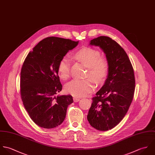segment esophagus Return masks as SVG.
Returning <instances> with one entry per match:
<instances>
[{
  "instance_id": "34e87169",
  "label": "esophagus",
  "mask_w": 155,
  "mask_h": 155,
  "mask_svg": "<svg viewBox=\"0 0 155 155\" xmlns=\"http://www.w3.org/2000/svg\"><path fill=\"white\" fill-rule=\"evenodd\" d=\"M73 99H74V101L75 102H78V101H80V99L78 98V97H74Z\"/></svg>"
}]
</instances>
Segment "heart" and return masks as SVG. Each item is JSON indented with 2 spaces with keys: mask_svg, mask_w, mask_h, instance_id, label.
<instances>
[{
  "mask_svg": "<svg viewBox=\"0 0 155 155\" xmlns=\"http://www.w3.org/2000/svg\"><path fill=\"white\" fill-rule=\"evenodd\" d=\"M73 58L88 67L87 77H91L99 84L104 81L109 71L108 59L101 56V52L95 48L83 47L73 54ZM58 74L63 80H67L71 75V65L69 61L63 58L58 64ZM95 88L93 81L90 78L84 80H74L65 87V91L74 96L82 97L92 93Z\"/></svg>",
  "mask_w": 155,
  "mask_h": 155,
  "instance_id": "obj_1",
  "label": "heart"
}]
</instances>
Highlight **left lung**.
Instances as JSON below:
<instances>
[{
	"label": "left lung",
	"instance_id": "8db88e82",
	"mask_svg": "<svg viewBox=\"0 0 155 155\" xmlns=\"http://www.w3.org/2000/svg\"><path fill=\"white\" fill-rule=\"evenodd\" d=\"M90 44L103 50L109 71L105 84L92 98L87 118L93 127L106 131L119 124L129 110L135 92L134 72L124 48L111 38L101 36Z\"/></svg>",
	"mask_w": 155,
	"mask_h": 155
}]
</instances>
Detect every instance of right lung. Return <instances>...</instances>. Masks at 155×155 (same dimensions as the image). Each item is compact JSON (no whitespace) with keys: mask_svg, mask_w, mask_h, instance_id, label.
<instances>
[{"mask_svg":"<svg viewBox=\"0 0 155 155\" xmlns=\"http://www.w3.org/2000/svg\"><path fill=\"white\" fill-rule=\"evenodd\" d=\"M78 41L55 36L41 41L26 58L20 73V95L31 119L38 126L51 129L62 124L71 95L56 96L62 91L58 64Z\"/></svg>","mask_w":155,"mask_h":155,"instance_id":"1","label":"right lung"}]
</instances>
